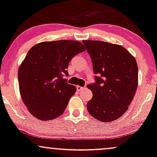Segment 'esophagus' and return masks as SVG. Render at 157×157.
<instances>
[{"instance_id":"1","label":"esophagus","mask_w":157,"mask_h":157,"mask_svg":"<svg viewBox=\"0 0 157 157\" xmlns=\"http://www.w3.org/2000/svg\"><path fill=\"white\" fill-rule=\"evenodd\" d=\"M84 88H83V87L79 86V85H77V91L82 90H83V89H84Z\"/></svg>"}]
</instances>
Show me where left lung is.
I'll return each mask as SVG.
<instances>
[{
    "instance_id": "obj_1",
    "label": "left lung",
    "mask_w": 157,
    "mask_h": 157,
    "mask_svg": "<svg viewBox=\"0 0 157 157\" xmlns=\"http://www.w3.org/2000/svg\"><path fill=\"white\" fill-rule=\"evenodd\" d=\"M93 63L95 82L88 85L93 98L87 104L91 116L112 122L128 110L138 86V65L132 56L120 45L83 40Z\"/></svg>"
}]
</instances>
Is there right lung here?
<instances>
[{"label":"right lung","mask_w":157,"mask_h":157,"mask_svg":"<svg viewBox=\"0 0 157 157\" xmlns=\"http://www.w3.org/2000/svg\"><path fill=\"white\" fill-rule=\"evenodd\" d=\"M84 51L78 41L63 40L38 43L28 51L18 80L21 98L35 117L51 120L63 114L76 91L65 79L69 63Z\"/></svg>","instance_id":"add662e5"}]
</instances>
